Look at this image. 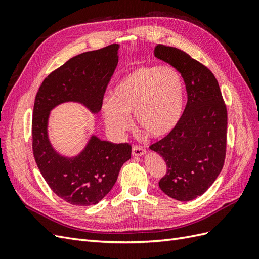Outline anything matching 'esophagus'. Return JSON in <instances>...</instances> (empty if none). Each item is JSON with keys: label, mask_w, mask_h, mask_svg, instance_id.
<instances>
[{"label": "esophagus", "mask_w": 259, "mask_h": 259, "mask_svg": "<svg viewBox=\"0 0 259 259\" xmlns=\"http://www.w3.org/2000/svg\"><path fill=\"white\" fill-rule=\"evenodd\" d=\"M132 154L134 156H142L146 154V149L140 146H134L132 149Z\"/></svg>", "instance_id": "esophagus-1"}]
</instances>
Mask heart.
Instances as JSON below:
<instances>
[{"label": "heart", "instance_id": "1", "mask_svg": "<svg viewBox=\"0 0 259 259\" xmlns=\"http://www.w3.org/2000/svg\"><path fill=\"white\" fill-rule=\"evenodd\" d=\"M186 88L182 74L171 67H140L115 85L103 101L109 132L121 135L134 114L137 126L149 136L161 138L173 131L185 109Z\"/></svg>", "mask_w": 259, "mask_h": 259}]
</instances>
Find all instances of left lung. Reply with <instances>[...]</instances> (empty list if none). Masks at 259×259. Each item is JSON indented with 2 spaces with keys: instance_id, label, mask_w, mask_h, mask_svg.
Masks as SVG:
<instances>
[{
  "instance_id": "8db88e82",
  "label": "left lung",
  "mask_w": 259,
  "mask_h": 259,
  "mask_svg": "<svg viewBox=\"0 0 259 259\" xmlns=\"http://www.w3.org/2000/svg\"><path fill=\"white\" fill-rule=\"evenodd\" d=\"M154 56L173 66L186 84L183 116L167 136L150 146L166 163L161 190L178 201H191L213 185L221 173L227 145V108L210 70L187 53L158 44Z\"/></svg>"
}]
</instances>
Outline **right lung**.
Listing matches in <instances>:
<instances>
[{
    "label": "right lung",
    "mask_w": 259,
    "mask_h": 259,
    "mask_svg": "<svg viewBox=\"0 0 259 259\" xmlns=\"http://www.w3.org/2000/svg\"><path fill=\"white\" fill-rule=\"evenodd\" d=\"M119 44L69 59L45 77L34 100L32 149L36 165L54 193L72 205H95L114 186L131 159L128 144H113L93 135L75 156L59 154L49 138V117L55 107L73 101L96 114L119 61Z\"/></svg>",
    "instance_id": "add662e5"
}]
</instances>
